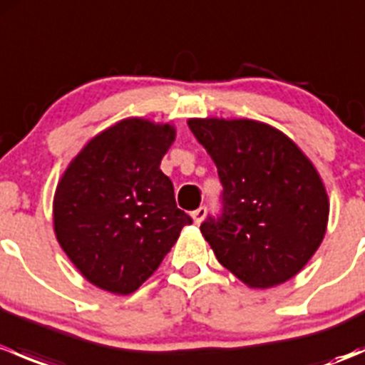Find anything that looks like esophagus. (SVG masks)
I'll list each match as a JSON object with an SVG mask.
<instances>
[{"label": "esophagus", "instance_id": "esophagus-1", "mask_svg": "<svg viewBox=\"0 0 365 365\" xmlns=\"http://www.w3.org/2000/svg\"><path fill=\"white\" fill-rule=\"evenodd\" d=\"M205 217H206V206H200V208L194 210V212H192L194 224H201V222H203Z\"/></svg>", "mask_w": 365, "mask_h": 365}]
</instances>
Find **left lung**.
Segmentation results:
<instances>
[{"mask_svg":"<svg viewBox=\"0 0 365 365\" xmlns=\"http://www.w3.org/2000/svg\"><path fill=\"white\" fill-rule=\"evenodd\" d=\"M215 162L222 213L201 233L224 268L251 288L295 277L318 251L329 196L312 162L277 128L256 120L187 121Z\"/></svg>","mask_w":365,"mask_h":365,"instance_id":"1","label":"left lung"}]
</instances>
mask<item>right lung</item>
<instances>
[{"label": "right lung", "mask_w": 365, "mask_h": 365, "mask_svg": "<svg viewBox=\"0 0 365 365\" xmlns=\"http://www.w3.org/2000/svg\"><path fill=\"white\" fill-rule=\"evenodd\" d=\"M169 123L127 118L95 135L68 164L53 203L54 233L84 279L130 295L192 219L176 206L160 160L175 141Z\"/></svg>", "instance_id": "1"}]
</instances>
